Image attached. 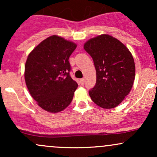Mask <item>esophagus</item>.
I'll return each mask as SVG.
<instances>
[{
	"label": "esophagus",
	"instance_id": "34e87169",
	"mask_svg": "<svg viewBox=\"0 0 157 157\" xmlns=\"http://www.w3.org/2000/svg\"><path fill=\"white\" fill-rule=\"evenodd\" d=\"M84 78H82V79H80V84L81 85H82H82H84Z\"/></svg>",
	"mask_w": 157,
	"mask_h": 157
}]
</instances>
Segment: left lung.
<instances>
[{"label":"left lung","instance_id":"left-lung-1","mask_svg":"<svg viewBox=\"0 0 157 157\" xmlns=\"http://www.w3.org/2000/svg\"><path fill=\"white\" fill-rule=\"evenodd\" d=\"M84 49L92 57L97 71L95 86L89 91L92 101L102 109H113L130 93L135 64L128 48L109 35L89 39Z\"/></svg>","mask_w":157,"mask_h":157}]
</instances>
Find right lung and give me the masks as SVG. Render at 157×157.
<instances>
[{
	"instance_id": "add662e5",
	"label": "right lung",
	"mask_w": 157,
	"mask_h": 157,
	"mask_svg": "<svg viewBox=\"0 0 157 157\" xmlns=\"http://www.w3.org/2000/svg\"><path fill=\"white\" fill-rule=\"evenodd\" d=\"M76 48L75 43L52 35L29 54L24 71L27 89L48 112H60L72 100L78 85L69 75L68 58Z\"/></svg>"
}]
</instances>
